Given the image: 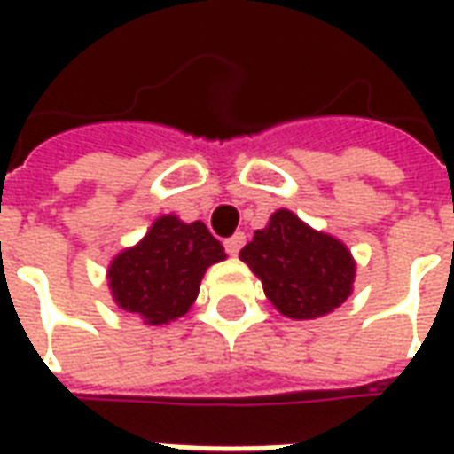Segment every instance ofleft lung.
I'll return each mask as SVG.
<instances>
[{
    "mask_svg": "<svg viewBox=\"0 0 454 454\" xmlns=\"http://www.w3.org/2000/svg\"><path fill=\"white\" fill-rule=\"evenodd\" d=\"M226 260L223 246L201 221L168 211L136 246L114 257L106 279L114 301L145 324H172L187 314L208 267Z\"/></svg>",
    "mask_w": 454,
    "mask_h": 454,
    "instance_id": "obj_1",
    "label": "left lung"
}]
</instances>
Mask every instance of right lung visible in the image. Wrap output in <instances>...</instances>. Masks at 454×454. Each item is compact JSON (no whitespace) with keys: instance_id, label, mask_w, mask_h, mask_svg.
Returning a JSON list of instances; mask_svg holds the SVG:
<instances>
[{"instance_id":"add662e5","label":"right lung","mask_w":454,"mask_h":454,"mask_svg":"<svg viewBox=\"0 0 454 454\" xmlns=\"http://www.w3.org/2000/svg\"><path fill=\"white\" fill-rule=\"evenodd\" d=\"M277 311L296 321L318 318L352 294L355 262L340 240L318 233L279 208L240 250Z\"/></svg>"}]
</instances>
